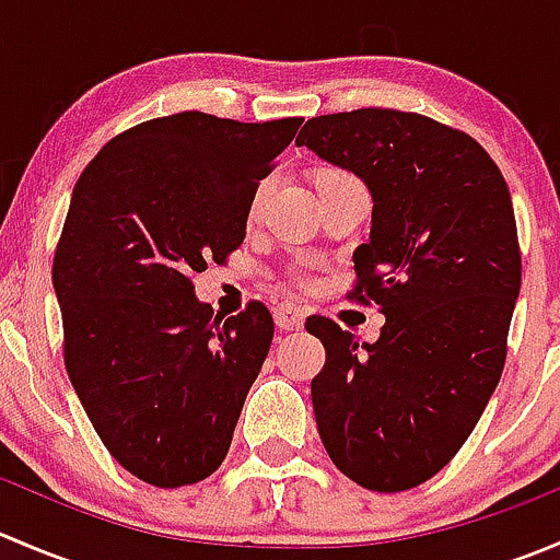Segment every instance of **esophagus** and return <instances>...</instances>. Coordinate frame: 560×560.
Listing matches in <instances>:
<instances>
[{
  "label": "esophagus",
  "mask_w": 560,
  "mask_h": 560,
  "mask_svg": "<svg viewBox=\"0 0 560 560\" xmlns=\"http://www.w3.org/2000/svg\"><path fill=\"white\" fill-rule=\"evenodd\" d=\"M273 319L281 330H298V327H303V322H306V314H303V308L295 306V303H279L273 312Z\"/></svg>",
  "instance_id": "obj_1"
}]
</instances>
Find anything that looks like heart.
<instances>
[{
	"mask_svg": "<svg viewBox=\"0 0 560 560\" xmlns=\"http://www.w3.org/2000/svg\"><path fill=\"white\" fill-rule=\"evenodd\" d=\"M336 173H338V171H325L322 175H336ZM268 184H270V180H259L257 189L252 191V200H248V211H252V213H257L259 206H262L265 191H268Z\"/></svg>",
	"mask_w": 560,
	"mask_h": 560,
	"instance_id": "heart-1",
	"label": "heart"
}]
</instances>
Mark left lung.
<instances>
[{"instance_id":"obj_1","label":"left lung","mask_w":560,"mask_h":560,"mask_svg":"<svg viewBox=\"0 0 560 560\" xmlns=\"http://www.w3.org/2000/svg\"><path fill=\"white\" fill-rule=\"evenodd\" d=\"M295 143L371 189V241L354 248L349 298L387 316L374 343L327 316L306 322L325 347L316 428L338 471L400 493L453 460L504 371L521 295L510 189L471 135L420 113L316 116Z\"/></svg>"}]
</instances>
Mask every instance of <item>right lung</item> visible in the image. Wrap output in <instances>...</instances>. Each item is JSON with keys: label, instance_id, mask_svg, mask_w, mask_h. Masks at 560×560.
I'll return each mask as SVG.
<instances>
[{"label": "right lung", "instance_id": "1", "mask_svg": "<svg viewBox=\"0 0 560 560\" xmlns=\"http://www.w3.org/2000/svg\"><path fill=\"white\" fill-rule=\"evenodd\" d=\"M301 124L151 118L105 143L72 189L54 254L67 376L107 453L154 488L222 466L268 358V308L213 316L191 279L244 244L252 191Z\"/></svg>", "mask_w": 560, "mask_h": 560}]
</instances>
